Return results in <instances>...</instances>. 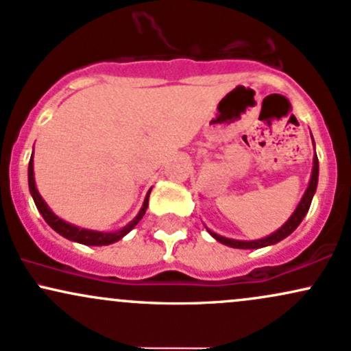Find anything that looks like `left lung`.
<instances>
[{
	"mask_svg": "<svg viewBox=\"0 0 351 351\" xmlns=\"http://www.w3.org/2000/svg\"><path fill=\"white\" fill-rule=\"evenodd\" d=\"M311 141H313V146H315L313 136H311ZM317 184H318V158H317V153H315L313 169H311L310 183H308V188L305 190V195L302 196V199H300L298 206L295 208V211H293V213H291V217L288 218L287 221H285L283 225L280 226L278 230H276V232H273L271 234H268V237H265V238H260V240H252V241L233 240V238L221 237V234L211 232L210 228H206L208 233H210L211 237L215 238V240L219 241V243H223V245H226V246H232V248H240V250H256V248H265V246L278 243V241L285 240V238H287L288 234L293 233L295 230L298 228L300 223H302V219L305 218V215L308 213V210H310L311 199H313L315 191H317Z\"/></svg>",
	"mask_w": 351,
	"mask_h": 351,
	"instance_id": "1",
	"label": "left lung"
}]
</instances>
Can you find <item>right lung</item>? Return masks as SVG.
<instances>
[{
	"instance_id": "right-lung-1",
	"label": "right lung",
	"mask_w": 351,
	"mask_h": 351,
	"mask_svg": "<svg viewBox=\"0 0 351 351\" xmlns=\"http://www.w3.org/2000/svg\"><path fill=\"white\" fill-rule=\"evenodd\" d=\"M28 186H29V193H32L33 199H34V205H36L38 211L41 213V217L45 218V221L48 223V225L51 226L56 233H60L61 237L68 238V240H71V241H76V243L88 245V246H105V245L117 243V241L121 240L125 234H128L130 232H132L134 226L138 225V221H140V219L143 218V215L146 213V208H148V198H149V193H152V190L146 193V198L143 202V206H141V210L138 211L136 217H134L132 221L128 223V225L123 226L121 230H118V232H96V230L80 228V226H75V225H71V223L64 221V219L56 217V215L51 211V208L46 205L43 196H41L40 191H38L36 183H34L33 155H32V160H29V165H28Z\"/></svg>"
}]
</instances>
